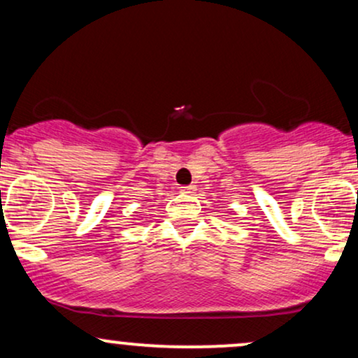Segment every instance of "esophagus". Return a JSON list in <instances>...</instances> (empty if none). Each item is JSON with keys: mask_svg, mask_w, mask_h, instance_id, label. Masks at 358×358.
Wrapping results in <instances>:
<instances>
[{"mask_svg": "<svg viewBox=\"0 0 358 358\" xmlns=\"http://www.w3.org/2000/svg\"><path fill=\"white\" fill-rule=\"evenodd\" d=\"M180 192L187 193V195H192V193H195V187H193V185H188V187L180 188Z\"/></svg>", "mask_w": 358, "mask_h": 358, "instance_id": "obj_1", "label": "esophagus"}]
</instances>
